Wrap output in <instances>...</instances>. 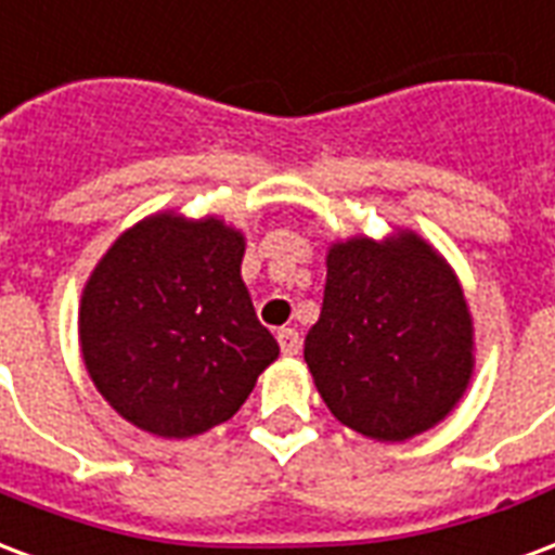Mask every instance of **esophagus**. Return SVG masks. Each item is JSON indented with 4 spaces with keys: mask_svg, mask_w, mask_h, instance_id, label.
I'll return each instance as SVG.
<instances>
[{
    "mask_svg": "<svg viewBox=\"0 0 555 555\" xmlns=\"http://www.w3.org/2000/svg\"><path fill=\"white\" fill-rule=\"evenodd\" d=\"M276 338H279V347H282V352H285V356H297L299 344H302L297 330H279Z\"/></svg>",
    "mask_w": 555,
    "mask_h": 555,
    "instance_id": "obj_1",
    "label": "esophagus"
}]
</instances>
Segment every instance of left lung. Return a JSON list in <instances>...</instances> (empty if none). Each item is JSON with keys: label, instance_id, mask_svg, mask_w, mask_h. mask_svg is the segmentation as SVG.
<instances>
[{"label": "left lung", "instance_id": "obj_1", "mask_svg": "<svg viewBox=\"0 0 555 555\" xmlns=\"http://www.w3.org/2000/svg\"><path fill=\"white\" fill-rule=\"evenodd\" d=\"M474 318L438 249L412 229L330 244L306 364L340 424L382 444L453 412L474 379Z\"/></svg>", "mask_w": 555, "mask_h": 555}]
</instances>
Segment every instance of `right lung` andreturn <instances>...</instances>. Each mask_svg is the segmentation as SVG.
I'll list each match as a JSON object with an SVG mask.
<instances>
[{
  "instance_id": "obj_1",
  "label": "right lung",
  "mask_w": 555,
  "mask_h": 555,
  "mask_svg": "<svg viewBox=\"0 0 555 555\" xmlns=\"http://www.w3.org/2000/svg\"><path fill=\"white\" fill-rule=\"evenodd\" d=\"M246 237L217 215L155 211L90 270L79 347L105 403L158 438L225 424L279 359L241 279Z\"/></svg>"
}]
</instances>
